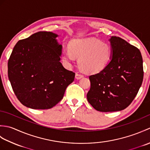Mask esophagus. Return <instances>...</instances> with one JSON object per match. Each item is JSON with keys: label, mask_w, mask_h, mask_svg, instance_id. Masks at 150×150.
Wrapping results in <instances>:
<instances>
[{"label": "esophagus", "mask_w": 150, "mask_h": 150, "mask_svg": "<svg viewBox=\"0 0 150 150\" xmlns=\"http://www.w3.org/2000/svg\"><path fill=\"white\" fill-rule=\"evenodd\" d=\"M83 77H84L83 75H82V74H81V73H76L75 78L77 79H80L82 78Z\"/></svg>", "instance_id": "1"}]
</instances>
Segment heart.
Instances as JSON below:
<instances>
[{
    "instance_id": "b5f03b06",
    "label": "heart",
    "mask_w": 150,
    "mask_h": 150,
    "mask_svg": "<svg viewBox=\"0 0 150 150\" xmlns=\"http://www.w3.org/2000/svg\"><path fill=\"white\" fill-rule=\"evenodd\" d=\"M69 51L64 52L62 59L67 65H71L75 57L79 58V67L88 74L103 71L110 62L112 51L109 44L93 38L75 39L71 41Z\"/></svg>"
}]
</instances>
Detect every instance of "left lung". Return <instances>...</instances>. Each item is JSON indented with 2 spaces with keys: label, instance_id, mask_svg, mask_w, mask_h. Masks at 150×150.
<instances>
[{
  "label": "left lung",
  "instance_id": "obj_1",
  "mask_svg": "<svg viewBox=\"0 0 150 150\" xmlns=\"http://www.w3.org/2000/svg\"><path fill=\"white\" fill-rule=\"evenodd\" d=\"M112 57L103 71L90 75L87 99L102 112L121 111L132 103L141 88L144 71L140 50L119 37L110 39Z\"/></svg>",
  "mask_w": 150,
  "mask_h": 150
}]
</instances>
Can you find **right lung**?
I'll return each mask as SVG.
<instances>
[{
    "label": "right lung",
    "mask_w": 150,
    "mask_h": 150,
    "mask_svg": "<svg viewBox=\"0 0 150 150\" xmlns=\"http://www.w3.org/2000/svg\"><path fill=\"white\" fill-rule=\"evenodd\" d=\"M57 34L39 31L18 41L8 62V74L18 100L28 108L50 109L62 99L75 73L60 62Z\"/></svg>",
    "instance_id": "add662e5"
}]
</instances>
